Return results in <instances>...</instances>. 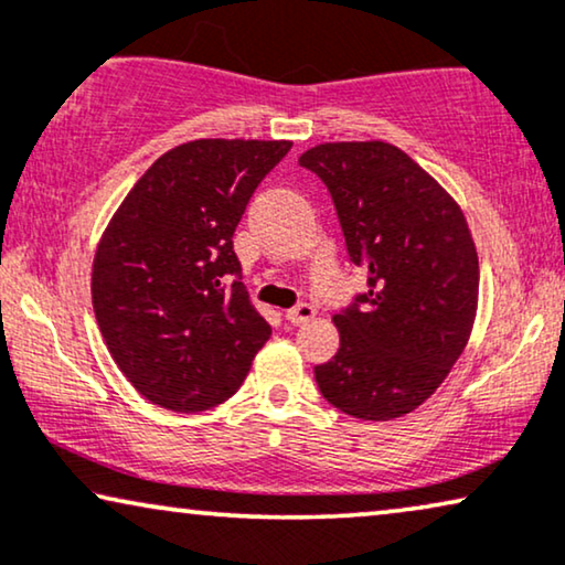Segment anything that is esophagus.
<instances>
[{"mask_svg": "<svg viewBox=\"0 0 565 565\" xmlns=\"http://www.w3.org/2000/svg\"><path fill=\"white\" fill-rule=\"evenodd\" d=\"M315 318V307L307 305V302H299L295 307H289L287 310V320L291 322V326H302V322L312 320Z\"/></svg>", "mask_w": 565, "mask_h": 565, "instance_id": "esophagus-1", "label": "esophagus"}]
</instances>
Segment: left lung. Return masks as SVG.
<instances>
[{
	"label": "left lung",
	"instance_id": "8db88e82",
	"mask_svg": "<svg viewBox=\"0 0 565 565\" xmlns=\"http://www.w3.org/2000/svg\"><path fill=\"white\" fill-rule=\"evenodd\" d=\"M299 164L326 183L366 291L333 315L341 345L315 380L333 408L401 418L447 380L478 307V253L460 206L385 141L307 149Z\"/></svg>",
	"mask_w": 565,
	"mask_h": 565
}]
</instances>
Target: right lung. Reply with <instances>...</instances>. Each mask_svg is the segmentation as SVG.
Masks as SVG:
<instances>
[{"label":"right lung","instance_id":"add662e5","mask_svg":"<svg viewBox=\"0 0 565 565\" xmlns=\"http://www.w3.org/2000/svg\"><path fill=\"white\" fill-rule=\"evenodd\" d=\"M291 141L199 139L137 180L97 245L93 307L113 361L147 401L214 408L250 372L270 326L232 247L260 180Z\"/></svg>","mask_w":565,"mask_h":565}]
</instances>
